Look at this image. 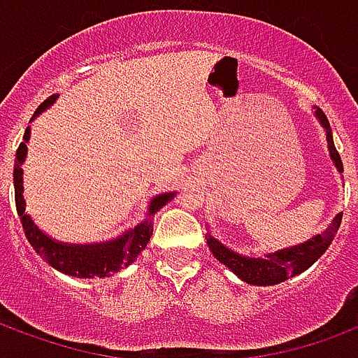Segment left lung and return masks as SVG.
<instances>
[{
  "label": "left lung",
  "mask_w": 358,
  "mask_h": 358,
  "mask_svg": "<svg viewBox=\"0 0 358 358\" xmlns=\"http://www.w3.org/2000/svg\"><path fill=\"white\" fill-rule=\"evenodd\" d=\"M315 115L318 118V122L326 130V140H328L331 161H334L339 172H343L341 157H339L338 149L334 145V138H331L330 122H328V118H326V115L320 109H316ZM341 217H343V213H339L338 217L331 220V224L326 228V232L318 234V236L310 238L305 243H299V245L282 249V251H276V253H268L264 259H251V257L240 255V253H236L232 249L224 248L209 232H207L205 238H207V245L213 251V255L232 270L236 276H240L243 282L253 285H274L284 282L287 278L301 274L303 270H307L310 264H315L326 253V249L330 248L331 240L336 238V232L339 230Z\"/></svg>",
  "instance_id": "left-lung-1"
}]
</instances>
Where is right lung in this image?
<instances>
[{
  "label": "right lung",
  "instance_id": "1",
  "mask_svg": "<svg viewBox=\"0 0 358 358\" xmlns=\"http://www.w3.org/2000/svg\"><path fill=\"white\" fill-rule=\"evenodd\" d=\"M57 99V95H51L45 101L36 109L38 117L42 110L53 105V101ZM30 140V126L24 130V138L20 141L17 155H15V171H13V184H15V205H17V213L20 217V224L24 230V236L30 241V245L34 248L38 255L42 257L43 261L51 264L53 268L69 274V276L76 278H105L115 274L118 270L126 268L128 264H132L136 261V257L140 255L141 251L145 249L149 243V238L153 234V222L151 217L155 215L157 210H161L174 197L172 194H161L151 199L149 203L148 218L138 224L132 230L124 232L120 238L110 241H103V243H88V245H78V243H61V241L51 240L50 236L38 228L32 222L30 215L24 213V197H22V163L27 159V143Z\"/></svg>",
  "mask_w": 358,
  "mask_h": 358
}]
</instances>
